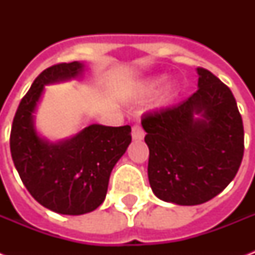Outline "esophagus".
<instances>
[{
  "label": "esophagus",
  "mask_w": 255,
  "mask_h": 255,
  "mask_svg": "<svg viewBox=\"0 0 255 255\" xmlns=\"http://www.w3.org/2000/svg\"><path fill=\"white\" fill-rule=\"evenodd\" d=\"M144 131L143 128L140 127V126H133L132 127V139L133 140H141L144 137Z\"/></svg>",
  "instance_id": "1"
}]
</instances>
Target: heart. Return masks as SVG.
<instances>
[{"label":"heart","instance_id":"b5f03b06","mask_svg":"<svg viewBox=\"0 0 255 255\" xmlns=\"http://www.w3.org/2000/svg\"><path fill=\"white\" fill-rule=\"evenodd\" d=\"M165 79H167L165 75H156V77L149 78L148 81L144 82L143 85L139 87V95L144 96V98H145V96L153 95V94L159 90L160 86L163 85L164 82H165ZM177 92H178L177 85H176L174 82H172V83H169V85H167L163 88V91H161V94H160L159 102L163 104L169 103L170 100L177 95Z\"/></svg>","mask_w":255,"mask_h":255}]
</instances>
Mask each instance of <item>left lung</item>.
<instances>
[{
    "label": "left lung",
    "instance_id": "obj_1",
    "mask_svg": "<svg viewBox=\"0 0 255 255\" xmlns=\"http://www.w3.org/2000/svg\"><path fill=\"white\" fill-rule=\"evenodd\" d=\"M198 90L172 108L145 114L148 178L156 197L200 205L236 177L244 156V124L230 88L198 67Z\"/></svg>",
    "mask_w": 255,
    "mask_h": 255
}]
</instances>
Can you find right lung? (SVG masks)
I'll return each mask as SVG.
<instances>
[{
    "label": "right lung",
    "instance_id": "1",
    "mask_svg": "<svg viewBox=\"0 0 255 255\" xmlns=\"http://www.w3.org/2000/svg\"><path fill=\"white\" fill-rule=\"evenodd\" d=\"M85 63L54 65L42 71L18 106L10 132V152L23 185L42 206L79 216L95 210L107 194L110 174L131 143V127L91 124L70 139L41 137L34 112L46 85L75 79Z\"/></svg>",
    "mask_w": 255,
    "mask_h": 255
}]
</instances>
